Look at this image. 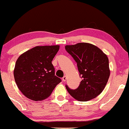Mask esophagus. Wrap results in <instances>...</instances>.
Here are the masks:
<instances>
[{
	"instance_id": "34e87169",
	"label": "esophagus",
	"mask_w": 129,
	"mask_h": 129,
	"mask_svg": "<svg viewBox=\"0 0 129 129\" xmlns=\"http://www.w3.org/2000/svg\"><path fill=\"white\" fill-rule=\"evenodd\" d=\"M66 79H67V76H64L62 77V81L63 82H66Z\"/></svg>"
}]
</instances>
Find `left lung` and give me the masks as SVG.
<instances>
[{
    "instance_id": "obj_1",
    "label": "left lung",
    "mask_w": 129,
    "mask_h": 129,
    "mask_svg": "<svg viewBox=\"0 0 129 129\" xmlns=\"http://www.w3.org/2000/svg\"><path fill=\"white\" fill-rule=\"evenodd\" d=\"M66 50L76 62L82 79L76 89L66 87L76 100L86 102L95 98L103 91L110 76L109 59L97 46L86 43L66 46Z\"/></svg>"
}]
</instances>
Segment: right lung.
Here are the masks:
<instances>
[{
    "label": "right lung",
    "mask_w": 129,
    "mask_h": 129,
    "mask_svg": "<svg viewBox=\"0 0 129 129\" xmlns=\"http://www.w3.org/2000/svg\"><path fill=\"white\" fill-rule=\"evenodd\" d=\"M59 46H36L18 57L14 76L18 89L24 96L34 101L49 97L61 79L55 75L53 59Z\"/></svg>",
    "instance_id": "obj_1"
}]
</instances>
